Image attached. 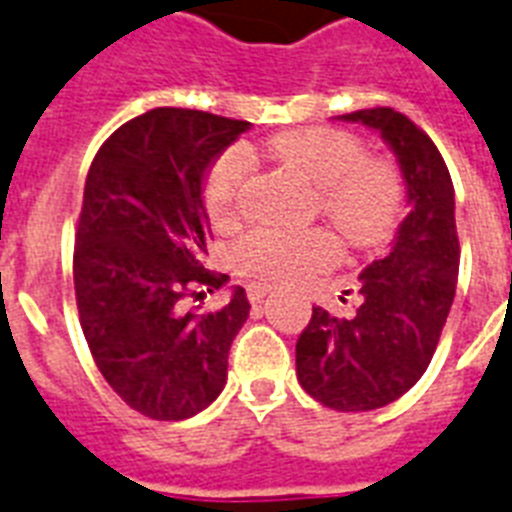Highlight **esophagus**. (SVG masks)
Masks as SVG:
<instances>
[{
	"label": "esophagus",
	"mask_w": 512,
	"mask_h": 512,
	"mask_svg": "<svg viewBox=\"0 0 512 512\" xmlns=\"http://www.w3.org/2000/svg\"><path fill=\"white\" fill-rule=\"evenodd\" d=\"M269 285H264V282H251V285H248V301H251V304H261V301H264V298L269 296Z\"/></svg>",
	"instance_id": "1"
}]
</instances>
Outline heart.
Masks as SVG:
<instances>
[{"mask_svg":"<svg viewBox=\"0 0 512 512\" xmlns=\"http://www.w3.org/2000/svg\"><path fill=\"white\" fill-rule=\"evenodd\" d=\"M269 153L298 169L317 185V211L354 248H370L394 235L404 206V185L388 161L367 158L365 145L349 132L330 126L296 129L269 142ZM253 155L245 145H230L206 169L200 198L216 227L237 222ZM338 243L322 227L280 230L256 227L232 248L240 275L264 282H293L330 267Z\"/></svg>","mask_w":512,"mask_h":512,"instance_id":"obj_1","label":"heart"}]
</instances>
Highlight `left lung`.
<instances>
[{"label": "left lung", "mask_w": 512, "mask_h": 512, "mask_svg": "<svg viewBox=\"0 0 512 512\" xmlns=\"http://www.w3.org/2000/svg\"><path fill=\"white\" fill-rule=\"evenodd\" d=\"M341 118L378 129L394 147L410 214L394 248L359 275L362 304L354 317L314 306L296 341V375L306 394L330 410L367 412L407 394L431 365L455 301L460 240L455 187L431 137L394 108Z\"/></svg>", "instance_id": "8db88e82"}]
</instances>
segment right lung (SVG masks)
Instances as JSON below:
<instances>
[{"mask_svg": "<svg viewBox=\"0 0 512 512\" xmlns=\"http://www.w3.org/2000/svg\"><path fill=\"white\" fill-rule=\"evenodd\" d=\"M248 126L203 110H147L118 126L89 166L73 245L81 330L108 386L150 420L192 418L227 383L251 309L245 290L216 312L185 301L227 280L203 267L211 227L200 185Z\"/></svg>", "mask_w": 512, "mask_h": 512, "instance_id": "1", "label": "right lung"}]
</instances>
